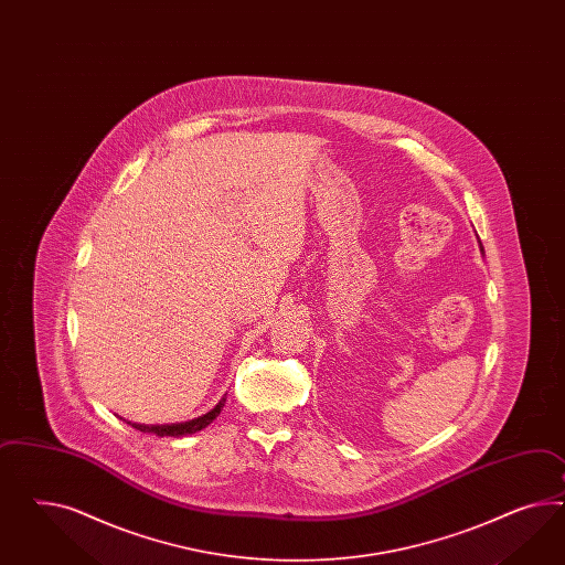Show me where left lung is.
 Instances as JSON below:
<instances>
[{
    "instance_id": "obj_1",
    "label": "left lung",
    "mask_w": 565,
    "mask_h": 565,
    "mask_svg": "<svg viewBox=\"0 0 565 565\" xmlns=\"http://www.w3.org/2000/svg\"><path fill=\"white\" fill-rule=\"evenodd\" d=\"M479 246H481V243H479ZM481 250H483V246H481Z\"/></svg>"
}]
</instances>
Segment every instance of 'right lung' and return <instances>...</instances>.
I'll return each instance as SVG.
<instances>
[{
  "mask_svg": "<svg viewBox=\"0 0 565 565\" xmlns=\"http://www.w3.org/2000/svg\"><path fill=\"white\" fill-rule=\"evenodd\" d=\"M224 403H226V397L220 398V403L215 405L212 412L205 413V415H199L195 419H191V422H183V424H164V426H146V424H134V422H127V419H122L125 424H129L131 427H136L139 431H143V434H153V436H172V438H181V436H189V434H195L199 429H203V427L210 426L212 422H214L215 417L220 415L222 412V407H224Z\"/></svg>",
  "mask_w": 565,
  "mask_h": 565,
  "instance_id": "add662e5",
  "label": "right lung"
}]
</instances>
